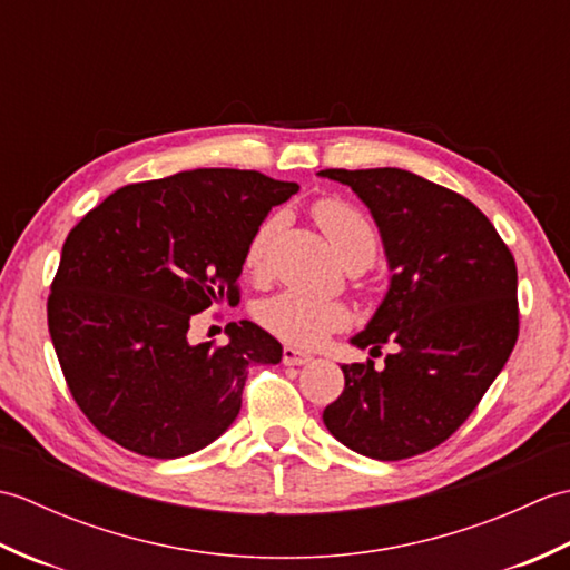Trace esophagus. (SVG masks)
Returning <instances> with one entry per match:
<instances>
[{
    "label": "esophagus",
    "mask_w": 570,
    "mask_h": 570,
    "mask_svg": "<svg viewBox=\"0 0 570 570\" xmlns=\"http://www.w3.org/2000/svg\"><path fill=\"white\" fill-rule=\"evenodd\" d=\"M313 357L311 355H306V353H301V350H296V347H284V365H288V367H301V365H308Z\"/></svg>",
    "instance_id": "34e87169"
}]
</instances>
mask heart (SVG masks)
<instances>
[{
  "label": "heart",
  "mask_w": 570,
  "mask_h": 570,
  "mask_svg": "<svg viewBox=\"0 0 570 570\" xmlns=\"http://www.w3.org/2000/svg\"><path fill=\"white\" fill-rule=\"evenodd\" d=\"M316 220L321 229L328 237L335 254L343 264L355 259H374L377 252V233L370 225V220L353 205L343 200H318ZM278 229V215L264 220L257 233L252 235L245 264L252 272H262L266 264V252H269L272 237ZM257 321L266 331L276 335L278 341L296 347H318L323 345L335 331H343L350 323V313L337 301H325L301 292H278L269 298L259 301L257 306Z\"/></svg>",
  "instance_id": "b5f03b06"
}]
</instances>
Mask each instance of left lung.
Masks as SVG:
<instances>
[{
    "label": "left lung",
    "mask_w": 570,
    "mask_h": 570,
    "mask_svg": "<svg viewBox=\"0 0 570 570\" xmlns=\"http://www.w3.org/2000/svg\"><path fill=\"white\" fill-rule=\"evenodd\" d=\"M353 188L380 229L390 284L350 345L384 367L343 365L345 390L323 423L374 460L426 453L460 429L510 360L519 333L517 264L468 198L402 168H325Z\"/></svg>",
    "instance_id": "1"
}]
</instances>
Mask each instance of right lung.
I'll use <instances>...</instances> for the list:
<instances>
[{
	"label": "right lung",
	"mask_w": 570,
	"mask_h": 570,
	"mask_svg": "<svg viewBox=\"0 0 570 570\" xmlns=\"http://www.w3.org/2000/svg\"><path fill=\"white\" fill-rule=\"evenodd\" d=\"M298 190L259 171L196 168L115 190L70 229L48 296L68 390L107 439L147 458L210 445L239 414L249 365L282 362L257 323L188 341L190 318L237 301L252 235Z\"/></svg>",
	"instance_id": "1"
}]
</instances>
